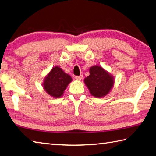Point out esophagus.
<instances>
[{
  "instance_id": "1",
  "label": "esophagus",
  "mask_w": 156,
  "mask_h": 156,
  "mask_svg": "<svg viewBox=\"0 0 156 156\" xmlns=\"http://www.w3.org/2000/svg\"><path fill=\"white\" fill-rule=\"evenodd\" d=\"M75 78H76V80H81L82 78H83V76L80 75V76H76Z\"/></svg>"
}]
</instances>
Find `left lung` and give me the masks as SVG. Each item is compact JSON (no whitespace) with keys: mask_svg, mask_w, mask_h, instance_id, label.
Listing matches in <instances>:
<instances>
[{"mask_svg":"<svg viewBox=\"0 0 156 156\" xmlns=\"http://www.w3.org/2000/svg\"><path fill=\"white\" fill-rule=\"evenodd\" d=\"M90 75L84 82L89 91L95 98H103L109 93L114 86V77L99 66H92L89 69Z\"/></svg>","mask_w":156,"mask_h":156,"instance_id":"8db88e82","label":"left lung"}]
</instances>
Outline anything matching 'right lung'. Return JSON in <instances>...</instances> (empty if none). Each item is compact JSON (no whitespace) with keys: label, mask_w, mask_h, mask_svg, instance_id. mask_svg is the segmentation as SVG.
Listing matches in <instances>:
<instances>
[{"label":"right lung","mask_w":156,"mask_h":156,"mask_svg":"<svg viewBox=\"0 0 156 156\" xmlns=\"http://www.w3.org/2000/svg\"><path fill=\"white\" fill-rule=\"evenodd\" d=\"M72 80V77L64 72L60 67L55 66L45 77L42 85L48 94L58 98L63 95L65 90Z\"/></svg>","instance_id":"obj_1"}]
</instances>
